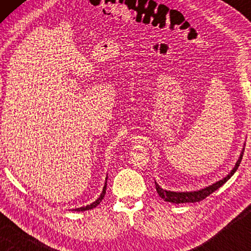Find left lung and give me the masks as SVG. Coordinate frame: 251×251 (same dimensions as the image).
<instances>
[{
    "instance_id": "8db88e82",
    "label": "left lung",
    "mask_w": 251,
    "mask_h": 251,
    "mask_svg": "<svg viewBox=\"0 0 251 251\" xmlns=\"http://www.w3.org/2000/svg\"><path fill=\"white\" fill-rule=\"evenodd\" d=\"M246 145V144H245ZM243 152H245V146H243V149L241 151V154H240L238 161H236L235 166L233 169L231 170V173L228 175H226L224 178H222L221 180L216 181V183L209 185V186L204 187V188H201V190H198V191H191V192H174V191H167V190H163L162 187L159 186V184L155 181V187H156V192L157 194L160 195L161 199H163L164 201L167 202H171V203H194V202H199V201H202L203 199H205L209 195L214 193L215 191H217L219 187L223 186L226 181H227L229 178H231L233 175L236 170H238V168L240 166V163H241V160H242V156H243Z\"/></svg>"
}]
</instances>
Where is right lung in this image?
<instances>
[{"instance_id":"1","label":"right lung","mask_w":251,"mask_h":251,"mask_svg":"<svg viewBox=\"0 0 251 251\" xmlns=\"http://www.w3.org/2000/svg\"><path fill=\"white\" fill-rule=\"evenodd\" d=\"M106 186H107V177H106L105 185H104V187H102L101 193H100V195H99V198L97 199V200L94 201V202H92V203H90V204L85 205V207H80V208L73 209V211H87V210H91V209H94V208L97 207V205H98L99 203H100L101 200H102V199H104V197H105V193H106Z\"/></svg>"}]
</instances>
